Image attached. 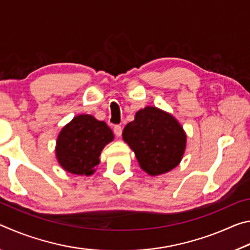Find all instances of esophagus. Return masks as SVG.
Wrapping results in <instances>:
<instances>
[{
	"label": "esophagus",
	"instance_id": "esophagus-1",
	"mask_svg": "<svg viewBox=\"0 0 250 250\" xmlns=\"http://www.w3.org/2000/svg\"><path fill=\"white\" fill-rule=\"evenodd\" d=\"M113 132L117 135V137H121L122 134V128L121 125H115L113 126Z\"/></svg>",
	"mask_w": 250,
	"mask_h": 250
}]
</instances>
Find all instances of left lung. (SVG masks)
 <instances>
[{"mask_svg":"<svg viewBox=\"0 0 250 250\" xmlns=\"http://www.w3.org/2000/svg\"><path fill=\"white\" fill-rule=\"evenodd\" d=\"M122 138L134 151L142 170L150 175L171 171L181 162L186 135L174 118L155 107L135 113L125 126Z\"/></svg>","mask_w":250,"mask_h":250,"instance_id":"1","label":"left lung"}]
</instances>
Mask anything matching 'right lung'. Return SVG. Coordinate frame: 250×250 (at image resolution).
<instances>
[{"mask_svg": "<svg viewBox=\"0 0 250 250\" xmlns=\"http://www.w3.org/2000/svg\"><path fill=\"white\" fill-rule=\"evenodd\" d=\"M112 140L113 133L105 122L89 115L77 116L58 135L57 160L67 172L90 175L99 164L101 151Z\"/></svg>", "mask_w": 250, "mask_h": 250, "instance_id": "1", "label": "right lung"}]
</instances>
